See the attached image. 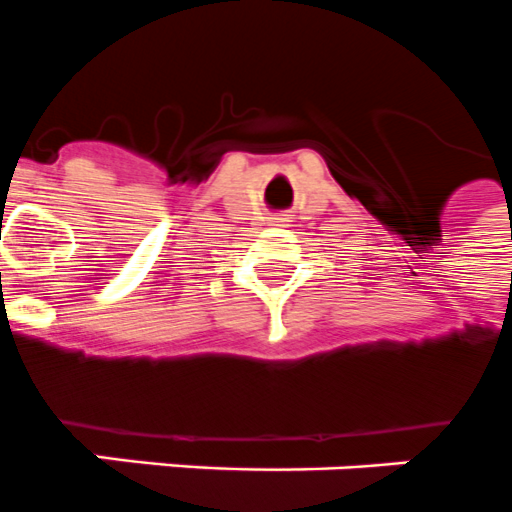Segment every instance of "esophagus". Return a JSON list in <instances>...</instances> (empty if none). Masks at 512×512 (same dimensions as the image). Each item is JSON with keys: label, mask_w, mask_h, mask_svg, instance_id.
Returning <instances> with one entry per match:
<instances>
[{"label": "esophagus", "mask_w": 512, "mask_h": 512, "mask_svg": "<svg viewBox=\"0 0 512 512\" xmlns=\"http://www.w3.org/2000/svg\"><path fill=\"white\" fill-rule=\"evenodd\" d=\"M286 220L289 218H273V223H276V226H286Z\"/></svg>", "instance_id": "34e87169"}]
</instances>
